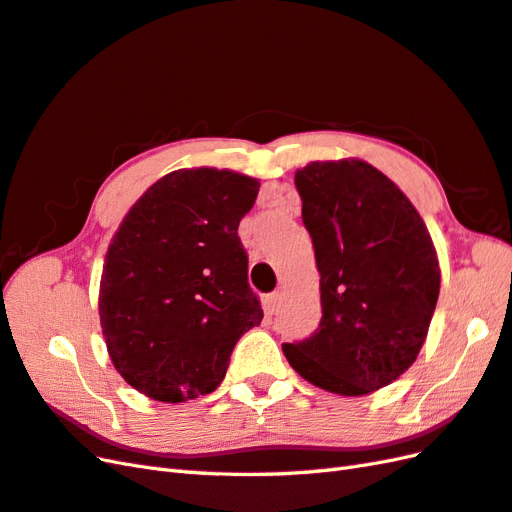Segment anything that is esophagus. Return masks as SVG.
<instances>
[{
    "mask_svg": "<svg viewBox=\"0 0 512 512\" xmlns=\"http://www.w3.org/2000/svg\"><path fill=\"white\" fill-rule=\"evenodd\" d=\"M279 307H281V294L279 292L268 294L266 296V311L270 313V316H272V313H277Z\"/></svg>",
    "mask_w": 512,
    "mask_h": 512,
    "instance_id": "34e87169",
    "label": "esophagus"
}]
</instances>
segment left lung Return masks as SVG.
<instances>
[{"label": "left lung", "instance_id": "8db88e82", "mask_svg": "<svg viewBox=\"0 0 512 512\" xmlns=\"http://www.w3.org/2000/svg\"><path fill=\"white\" fill-rule=\"evenodd\" d=\"M303 222L320 270L322 318L283 355L311 385L363 396L396 381L422 348L439 298V261L411 201L361 160L298 170Z\"/></svg>", "mask_w": 512, "mask_h": 512}]
</instances>
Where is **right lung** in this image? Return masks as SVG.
<instances>
[{
    "instance_id": "right-lung-1",
    "label": "right lung",
    "mask_w": 512,
    "mask_h": 512,
    "mask_svg": "<svg viewBox=\"0 0 512 512\" xmlns=\"http://www.w3.org/2000/svg\"><path fill=\"white\" fill-rule=\"evenodd\" d=\"M257 179L175 170L129 209L108 248L99 316L114 368L144 396L212 393L240 337L264 318L238 227Z\"/></svg>"
}]
</instances>
